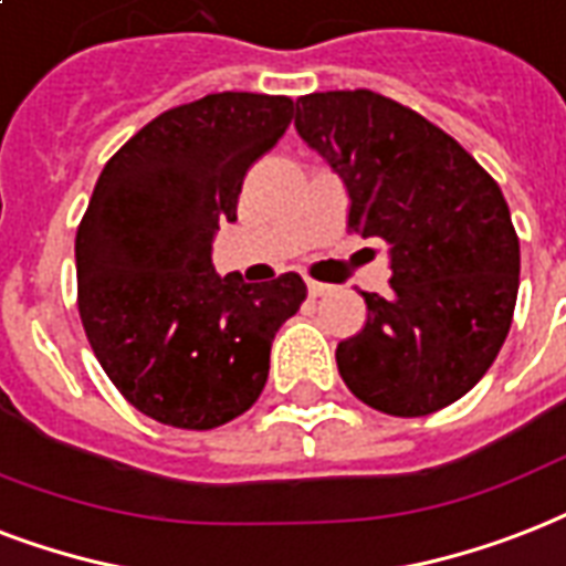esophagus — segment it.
Here are the masks:
<instances>
[{"label":"esophagus","instance_id":"esophagus-1","mask_svg":"<svg viewBox=\"0 0 566 566\" xmlns=\"http://www.w3.org/2000/svg\"><path fill=\"white\" fill-rule=\"evenodd\" d=\"M306 292H310V297H322L331 292V286H327V283H318V280H306Z\"/></svg>","mask_w":566,"mask_h":566}]
</instances>
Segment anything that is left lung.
Returning a JSON list of instances; mask_svg holds the SVG:
<instances>
[{"label":"left lung","mask_w":566,"mask_h":566,"mask_svg":"<svg viewBox=\"0 0 566 566\" xmlns=\"http://www.w3.org/2000/svg\"><path fill=\"white\" fill-rule=\"evenodd\" d=\"M295 129L339 174L348 230L389 251V297L336 345L345 387L389 416H428L493 366L514 318L520 239L502 188L413 108L375 91L297 99Z\"/></svg>","instance_id":"left-lung-1"}]
</instances>
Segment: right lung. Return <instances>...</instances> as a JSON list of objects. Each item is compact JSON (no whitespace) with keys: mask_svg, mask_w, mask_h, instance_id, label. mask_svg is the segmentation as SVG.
<instances>
[{"mask_svg":"<svg viewBox=\"0 0 566 566\" xmlns=\"http://www.w3.org/2000/svg\"><path fill=\"white\" fill-rule=\"evenodd\" d=\"M289 96L223 91L177 105L105 161L76 233L78 315L120 396L161 424L209 431L269 380L274 333L306 297L295 271L218 277L212 239L244 174L292 124Z\"/></svg>","mask_w":566,"mask_h":566,"instance_id":"obj_1","label":"right lung"}]
</instances>
